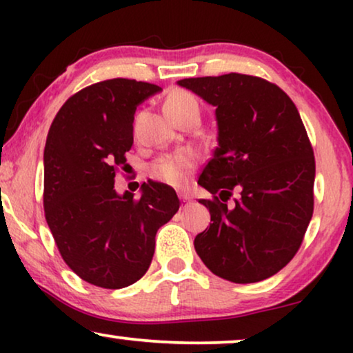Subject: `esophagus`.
<instances>
[{
    "instance_id": "1",
    "label": "esophagus",
    "mask_w": 353,
    "mask_h": 353,
    "mask_svg": "<svg viewBox=\"0 0 353 353\" xmlns=\"http://www.w3.org/2000/svg\"><path fill=\"white\" fill-rule=\"evenodd\" d=\"M180 201L183 202V205H188V204H191V197L188 196V194H180Z\"/></svg>"
}]
</instances>
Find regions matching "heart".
Returning <instances> with one entry per match:
<instances>
[{"mask_svg": "<svg viewBox=\"0 0 353 353\" xmlns=\"http://www.w3.org/2000/svg\"><path fill=\"white\" fill-rule=\"evenodd\" d=\"M163 109H165L167 115L172 120L181 117V115H197V117L201 115V105L197 103V99L191 93L181 90H176L168 94L165 103H163ZM196 163V154L188 151V149H183V151H178L173 156L162 157L161 161H157L152 167V173L157 180L173 186H181L188 181Z\"/></svg>", "mask_w": 353, "mask_h": 353, "instance_id": "obj_1", "label": "heart"}]
</instances>
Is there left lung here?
Returning <instances> with one entry per match:
<instances>
[{
    "mask_svg": "<svg viewBox=\"0 0 353 353\" xmlns=\"http://www.w3.org/2000/svg\"><path fill=\"white\" fill-rule=\"evenodd\" d=\"M176 83L214 105L219 127V148L197 181L215 199L199 201L212 223L196 236V252L216 276L263 281L291 262L313 214L315 157L299 110L279 86L252 75Z\"/></svg>",
    "mask_w": 353,
    "mask_h": 353,
    "instance_id": "obj_1",
    "label": "left lung"
}]
</instances>
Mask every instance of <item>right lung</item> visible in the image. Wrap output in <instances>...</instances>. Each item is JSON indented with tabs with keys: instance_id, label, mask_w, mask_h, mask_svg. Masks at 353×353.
I'll list each match as a JSON object with an SVG mask.
<instances>
[{
	"instance_id": "right-lung-1",
	"label": "right lung",
	"mask_w": 353,
	"mask_h": 353,
	"mask_svg": "<svg viewBox=\"0 0 353 353\" xmlns=\"http://www.w3.org/2000/svg\"><path fill=\"white\" fill-rule=\"evenodd\" d=\"M159 91L128 79L86 86L65 101L48 133V226L72 272L98 288L137 283L151 265L157 230L180 209L175 190L163 183H143L139 197L114 188L133 146L137 108Z\"/></svg>"
}]
</instances>
